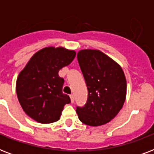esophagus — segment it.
Listing matches in <instances>:
<instances>
[{
	"mask_svg": "<svg viewBox=\"0 0 154 154\" xmlns=\"http://www.w3.org/2000/svg\"><path fill=\"white\" fill-rule=\"evenodd\" d=\"M70 99H71V102L72 103L74 102V96H73L72 94H71V95H70Z\"/></svg>",
	"mask_w": 154,
	"mask_h": 154,
	"instance_id": "1",
	"label": "esophagus"
}]
</instances>
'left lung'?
<instances>
[{"label":"left lung","mask_w":154,"mask_h":154,"mask_svg":"<svg viewBox=\"0 0 154 154\" xmlns=\"http://www.w3.org/2000/svg\"><path fill=\"white\" fill-rule=\"evenodd\" d=\"M77 60L88 89L85 105L77 106L78 118L91 126L106 124L119 112L125 101L124 72L118 64L99 50H81Z\"/></svg>","instance_id":"1"}]
</instances>
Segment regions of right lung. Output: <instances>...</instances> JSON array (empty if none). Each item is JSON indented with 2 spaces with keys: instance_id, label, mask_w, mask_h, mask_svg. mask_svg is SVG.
<instances>
[{
  "instance_id": "1",
  "label": "right lung",
  "mask_w": 154,
  "mask_h": 154,
  "mask_svg": "<svg viewBox=\"0 0 154 154\" xmlns=\"http://www.w3.org/2000/svg\"><path fill=\"white\" fill-rule=\"evenodd\" d=\"M75 56L73 50L48 47L31 57L16 84L19 102L28 116L42 124L60 119L64 106L71 101L62 93L65 80L58 72L69 65Z\"/></svg>"
}]
</instances>
